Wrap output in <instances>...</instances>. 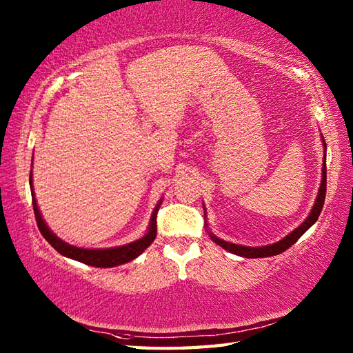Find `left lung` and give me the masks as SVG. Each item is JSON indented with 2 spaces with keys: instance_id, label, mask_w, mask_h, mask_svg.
<instances>
[{
  "instance_id": "8db88e82",
  "label": "left lung",
  "mask_w": 353,
  "mask_h": 353,
  "mask_svg": "<svg viewBox=\"0 0 353 353\" xmlns=\"http://www.w3.org/2000/svg\"><path fill=\"white\" fill-rule=\"evenodd\" d=\"M321 144H323V165H321V183L319 188V194L316 197V201H314V206L311 209L310 215L306 216L305 221L297 226L294 230H291L288 235H285L279 241H276L273 244H267V245H261V247H250V245H241V244H234L229 241H224V239L215 236L211 230L208 229L206 224V212H205V228L209 234V238L212 239L215 244H219L220 247H223L224 250H228L234 254H238V256L243 258H267V256H274V254H279L282 252H285L287 249L294 244L299 238H301L306 230H308L314 223L317 221L319 215L323 209V203H325V197H326V142L321 137ZM205 208V206H203Z\"/></svg>"
}]
</instances>
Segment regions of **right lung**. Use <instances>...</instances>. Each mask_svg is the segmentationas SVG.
Wrapping results in <instances>:
<instances>
[{"label": "right lung", "instance_id": "1", "mask_svg": "<svg viewBox=\"0 0 353 353\" xmlns=\"http://www.w3.org/2000/svg\"><path fill=\"white\" fill-rule=\"evenodd\" d=\"M30 190H32L33 209H34L37 228H39L42 236L47 239V241L52 247H54L59 253L70 259L83 262V264L91 265V267H100V268L117 267V265L125 264V262H130L134 258H138L139 254L144 252L156 238V215L162 205V199L157 201V205L152 214V219H150L148 229L144 234V236H141L138 239H134V241L123 244V245L108 247V249H85V247H77V245H72L70 243L63 241V239L59 238L56 234H52V230L47 226V223H45V220L42 219V214L39 211V206H37V201L34 197L33 172H30Z\"/></svg>", "mask_w": 353, "mask_h": 353}]
</instances>
